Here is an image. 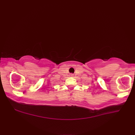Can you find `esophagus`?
I'll return each instance as SVG.
<instances>
[{
    "mask_svg": "<svg viewBox=\"0 0 135 135\" xmlns=\"http://www.w3.org/2000/svg\"><path fill=\"white\" fill-rule=\"evenodd\" d=\"M70 75V76H74V74H71Z\"/></svg>",
    "mask_w": 135,
    "mask_h": 135,
    "instance_id": "obj_1",
    "label": "esophagus"
}]
</instances>
